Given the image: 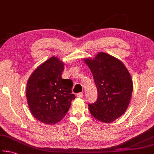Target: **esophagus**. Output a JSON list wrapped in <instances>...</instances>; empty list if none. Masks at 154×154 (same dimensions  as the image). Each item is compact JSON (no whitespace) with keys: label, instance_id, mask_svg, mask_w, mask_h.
<instances>
[{"label":"esophagus","instance_id":"34e87169","mask_svg":"<svg viewBox=\"0 0 154 154\" xmlns=\"http://www.w3.org/2000/svg\"><path fill=\"white\" fill-rule=\"evenodd\" d=\"M83 96V93H82V92H79V93L77 94V97H78V98H82Z\"/></svg>","mask_w":154,"mask_h":154}]
</instances>
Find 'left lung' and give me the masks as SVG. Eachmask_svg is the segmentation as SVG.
<instances>
[{
    "label": "left lung",
    "instance_id": "obj_1",
    "mask_svg": "<svg viewBox=\"0 0 154 154\" xmlns=\"http://www.w3.org/2000/svg\"><path fill=\"white\" fill-rule=\"evenodd\" d=\"M97 88L98 98L88 103L92 116L110 123L122 116L128 106L133 90L131 76L121 61L100 52L94 60L85 59Z\"/></svg>",
    "mask_w": 154,
    "mask_h": 154
}]
</instances>
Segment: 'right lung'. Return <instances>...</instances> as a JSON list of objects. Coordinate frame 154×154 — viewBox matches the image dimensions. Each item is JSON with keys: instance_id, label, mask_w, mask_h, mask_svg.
Listing matches in <instances>:
<instances>
[{"instance_id": "obj_1", "label": "right lung", "mask_w": 154, "mask_h": 154, "mask_svg": "<svg viewBox=\"0 0 154 154\" xmlns=\"http://www.w3.org/2000/svg\"><path fill=\"white\" fill-rule=\"evenodd\" d=\"M64 64L51 57L38 66L28 81L26 98L33 116L53 124L64 118L75 98L71 79H62Z\"/></svg>"}]
</instances>
